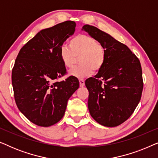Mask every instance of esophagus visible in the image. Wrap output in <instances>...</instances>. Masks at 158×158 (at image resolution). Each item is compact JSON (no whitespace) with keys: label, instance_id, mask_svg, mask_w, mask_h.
<instances>
[{"label":"esophagus","instance_id":"obj_1","mask_svg":"<svg viewBox=\"0 0 158 158\" xmlns=\"http://www.w3.org/2000/svg\"><path fill=\"white\" fill-rule=\"evenodd\" d=\"M79 83H80V86H81V87H83V86L85 85V81L83 79L79 80Z\"/></svg>","mask_w":158,"mask_h":158}]
</instances>
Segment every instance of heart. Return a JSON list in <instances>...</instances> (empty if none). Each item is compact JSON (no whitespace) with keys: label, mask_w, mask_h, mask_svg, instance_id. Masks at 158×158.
<instances>
[{"label":"heart","mask_w":158,"mask_h":158,"mask_svg":"<svg viewBox=\"0 0 158 158\" xmlns=\"http://www.w3.org/2000/svg\"><path fill=\"white\" fill-rule=\"evenodd\" d=\"M64 66L72 68L76 63L77 58L81 66L71 70L70 76L82 79L90 76L95 70H99L106 62V50L98 41L85 34H79L69 42V46L64 45L60 52Z\"/></svg>","instance_id":"heart-1"}]
</instances>
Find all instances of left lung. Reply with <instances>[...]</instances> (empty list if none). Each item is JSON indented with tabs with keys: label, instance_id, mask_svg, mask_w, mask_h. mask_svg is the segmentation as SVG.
<instances>
[{
	"label": "left lung",
	"instance_id": "1",
	"mask_svg": "<svg viewBox=\"0 0 158 158\" xmlns=\"http://www.w3.org/2000/svg\"><path fill=\"white\" fill-rule=\"evenodd\" d=\"M106 50V62L94 77L85 82L89 91L90 116L103 126L122 124L133 114L141 98L143 81L140 62L128 47L90 25L82 28Z\"/></svg>",
	"mask_w": 158,
	"mask_h": 158
}]
</instances>
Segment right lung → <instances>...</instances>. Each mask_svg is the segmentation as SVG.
Returning <instances> with one entry per match:
<instances>
[{
    "label": "right lung",
    "instance_id": "add662e5",
    "mask_svg": "<svg viewBox=\"0 0 158 158\" xmlns=\"http://www.w3.org/2000/svg\"><path fill=\"white\" fill-rule=\"evenodd\" d=\"M76 23L67 21L39 31L19 51L12 70L17 107L34 124L49 127L63 117L68 99L79 88L77 78L55 81L66 74L60 59L63 42Z\"/></svg>",
    "mask_w": 158,
    "mask_h": 158
}]
</instances>
